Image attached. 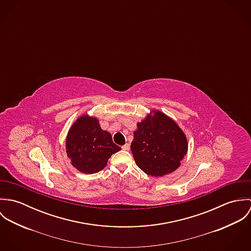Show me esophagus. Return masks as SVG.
Instances as JSON below:
<instances>
[{
	"label": "esophagus",
	"instance_id": "34e87169",
	"mask_svg": "<svg viewBox=\"0 0 251 251\" xmlns=\"http://www.w3.org/2000/svg\"><path fill=\"white\" fill-rule=\"evenodd\" d=\"M122 149H123L124 151H128V150L130 149V146H129V144H125V145L122 147Z\"/></svg>",
	"mask_w": 251,
	"mask_h": 251
}]
</instances>
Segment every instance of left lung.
Masks as SVG:
<instances>
[{
  "label": "left lung",
  "mask_w": 251,
  "mask_h": 251,
  "mask_svg": "<svg viewBox=\"0 0 251 251\" xmlns=\"http://www.w3.org/2000/svg\"><path fill=\"white\" fill-rule=\"evenodd\" d=\"M134 131L131 151L136 165L152 177L176 171L188 150L185 133L168 115L151 109Z\"/></svg>",
  "instance_id": "8db88e82"
}]
</instances>
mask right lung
I'll use <instances>...</instances> for the list:
<instances>
[{"label": "right lung", "mask_w": 251, "mask_h": 251, "mask_svg": "<svg viewBox=\"0 0 251 251\" xmlns=\"http://www.w3.org/2000/svg\"><path fill=\"white\" fill-rule=\"evenodd\" d=\"M120 150L113 143L111 133L100 127L99 118L89 114H82L74 121L66 137V151L71 164L84 174L102 170L111 155Z\"/></svg>", "instance_id": "obj_1"}]
</instances>
